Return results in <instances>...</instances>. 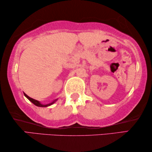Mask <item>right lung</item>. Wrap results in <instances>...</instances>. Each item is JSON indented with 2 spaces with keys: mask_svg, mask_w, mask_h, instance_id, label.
<instances>
[{
  "mask_svg": "<svg viewBox=\"0 0 152 152\" xmlns=\"http://www.w3.org/2000/svg\"><path fill=\"white\" fill-rule=\"evenodd\" d=\"M24 95L27 97V98L29 99V100L31 102L34 104L35 106H37V107H49V106L55 103V102L58 99H55V100H53V102H52L49 103V104H41L39 101L36 100V99H33V98H31V97H29L28 95H27L25 93H24Z\"/></svg>",
  "mask_w": 152,
  "mask_h": 152,
  "instance_id": "obj_1",
  "label": "right lung"
}]
</instances>
